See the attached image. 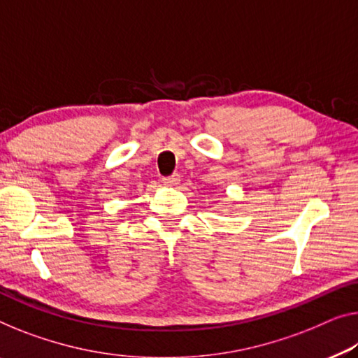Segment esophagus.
<instances>
[{
	"label": "esophagus",
	"mask_w": 358,
	"mask_h": 358,
	"mask_svg": "<svg viewBox=\"0 0 358 358\" xmlns=\"http://www.w3.org/2000/svg\"><path fill=\"white\" fill-rule=\"evenodd\" d=\"M162 183L165 186H178L180 185V175H172V177L162 178Z\"/></svg>",
	"instance_id": "34e87169"
}]
</instances>
